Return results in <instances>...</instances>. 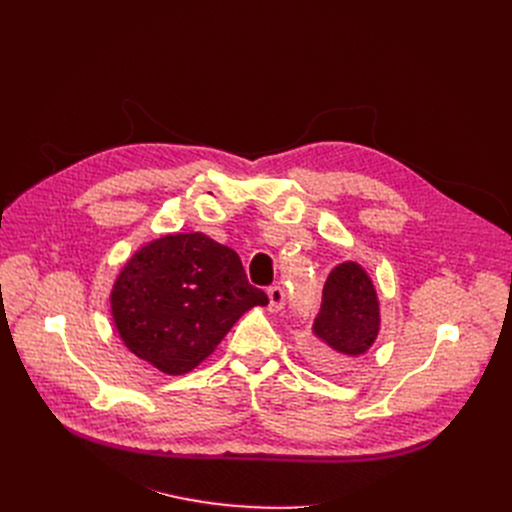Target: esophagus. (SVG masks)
Here are the masks:
<instances>
[{
    "mask_svg": "<svg viewBox=\"0 0 512 512\" xmlns=\"http://www.w3.org/2000/svg\"><path fill=\"white\" fill-rule=\"evenodd\" d=\"M267 297H270V311H280L286 305V290L282 286H272L267 290Z\"/></svg>",
    "mask_w": 512,
    "mask_h": 512,
    "instance_id": "1",
    "label": "esophagus"
}]
</instances>
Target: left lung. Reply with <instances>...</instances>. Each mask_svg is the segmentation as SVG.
I'll return each mask as SVG.
<instances>
[{
    "label": "left lung",
    "instance_id": "1",
    "mask_svg": "<svg viewBox=\"0 0 512 512\" xmlns=\"http://www.w3.org/2000/svg\"><path fill=\"white\" fill-rule=\"evenodd\" d=\"M380 330L378 294L363 267L348 261L334 267L324 286L309 342L311 357L324 367L340 365L342 357L363 355Z\"/></svg>",
    "mask_w": 512,
    "mask_h": 512
}]
</instances>
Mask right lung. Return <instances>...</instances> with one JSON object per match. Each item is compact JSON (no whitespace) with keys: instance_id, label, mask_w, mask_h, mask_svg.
I'll return each instance as SVG.
<instances>
[{"instance_id":"right-lung-1","label":"right lung","mask_w":512,"mask_h":512,"mask_svg":"<svg viewBox=\"0 0 512 512\" xmlns=\"http://www.w3.org/2000/svg\"><path fill=\"white\" fill-rule=\"evenodd\" d=\"M255 305H267V294L249 284L240 257L201 232L149 242L112 292L124 344L170 375L197 367Z\"/></svg>"}]
</instances>
